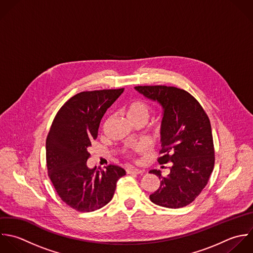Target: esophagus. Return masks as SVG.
<instances>
[{"mask_svg":"<svg viewBox=\"0 0 253 253\" xmlns=\"http://www.w3.org/2000/svg\"><path fill=\"white\" fill-rule=\"evenodd\" d=\"M144 171L141 170V169H135V168H128L126 169V173L127 174H142Z\"/></svg>","mask_w":253,"mask_h":253,"instance_id":"obj_1","label":"esophagus"}]
</instances>
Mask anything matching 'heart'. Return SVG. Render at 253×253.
<instances>
[{
  "label": "heart",
  "mask_w": 253,
  "mask_h": 253,
  "mask_svg": "<svg viewBox=\"0 0 253 253\" xmlns=\"http://www.w3.org/2000/svg\"><path fill=\"white\" fill-rule=\"evenodd\" d=\"M125 113L133 123L136 121L147 122L150 116V106L146 101L142 99H136L125 106ZM125 156L130 158L131 154L129 152H125Z\"/></svg>",
  "instance_id": "1"
}]
</instances>
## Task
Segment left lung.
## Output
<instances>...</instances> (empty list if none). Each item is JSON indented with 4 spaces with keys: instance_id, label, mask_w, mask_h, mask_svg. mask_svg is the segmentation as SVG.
Masks as SVG:
<instances>
[{
    "instance_id": "left-lung-1",
    "label": "left lung",
    "mask_w": 253,
    "mask_h": 253,
    "mask_svg": "<svg viewBox=\"0 0 253 253\" xmlns=\"http://www.w3.org/2000/svg\"><path fill=\"white\" fill-rule=\"evenodd\" d=\"M135 88L164 108L162 147L158 162L170 163V173L150 195L153 203L171 209L192 203L207 185L215 165V148L209 117L199 101L175 86L138 85Z\"/></svg>"
}]
</instances>
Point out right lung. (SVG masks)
Segmentation results:
<instances>
[{
  "instance_id": "add662e5",
  "label": "right lung",
  "mask_w": 253,
  "mask_h": 253,
  "mask_svg": "<svg viewBox=\"0 0 253 253\" xmlns=\"http://www.w3.org/2000/svg\"><path fill=\"white\" fill-rule=\"evenodd\" d=\"M124 88L82 91L57 112L46 138L48 176L64 203L79 212L105 206L125 170L114 165L88 169L87 149L97 138L100 121Z\"/></svg>"
}]
</instances>
